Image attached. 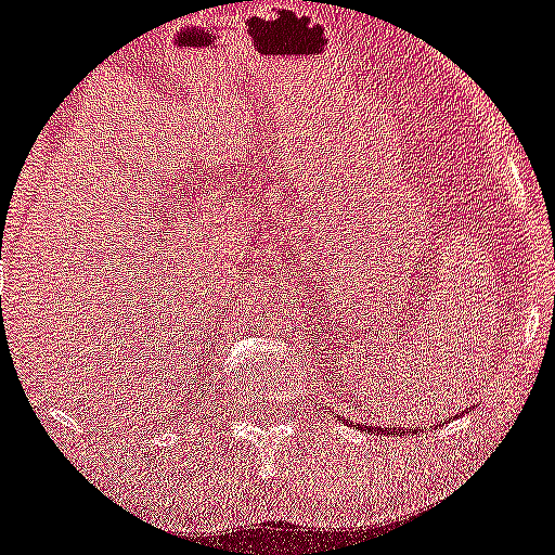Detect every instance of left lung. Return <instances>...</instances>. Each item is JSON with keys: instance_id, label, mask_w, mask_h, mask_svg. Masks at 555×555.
<instances>
[{"instance_id": "obj_1", "label": "left lung", "mask_w": 555, "mask_h": 555, "mask_svg": "<svg viewBox=\"0 0 555 555\" xmlns=\"http://www.w3.org/2000/svg\"><path fill=\"white\" fill-rule=\"evenodd\" d=\"M382 431V429H379ZM385 435H392V426H387V429H385Z\"/></svg>"}]
</instances>
